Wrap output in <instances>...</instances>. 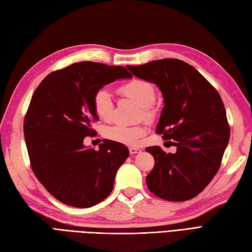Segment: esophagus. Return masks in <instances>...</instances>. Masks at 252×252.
Wrapping results in <instances>:
<instances>
[{
  "instance_id": "obj_1",
  "label": "esophagus",
  "mask_w": 252,
  "mask_h": 252,
  "mask_svg": "<svg viewBox=\"0 0 252 252\" xmlns=\"http://www.w3.org/2000/svg\"><path fill=\"white\" fill-rule=\"evenodd\" d=\"M141 152V149L139 148H135V147H129V153H130L131 155H134V154H138Z\"/></svg>"
}]
</instances>
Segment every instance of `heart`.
Instances as JSON below:
<instances>
[{
  "label": "heart",
  "instance_id": "heart-1",
  "mask_svg": "<svg viewBox=\"0 0 252 252\" xmlns=\"http://www.w3.org/2000/svg\"><path fill=\"white\" fill-rule=\"evenodd\" d=\"M119 93L122 96L130 98L139 104L147 119H152L155 114L153 103L156 97L154 86L143 79H131L121 85ZM93 108L100 120L109 122L113 118V99L110 91L106 88L95 92L93 96ZM105 137L111 141L123 143L127 145L137 144L139 139L145 134L143 126H132L126 124H115L107 127L104 131Z\"/></svg>",
  "mask_w": 252,
  "mask_h": 252
}]
</instances>
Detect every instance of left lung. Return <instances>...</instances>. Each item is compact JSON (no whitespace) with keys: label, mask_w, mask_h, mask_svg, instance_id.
<instances>
[{"label":"left lung","mask_w":252,"mask_h":252,"mask_svg":"<svg viewBox=\"0 0 252 252\" xmlns=\"http://www.w3.org/2000/svg\"><path fill=\"white\" fill-rule=\"evenodd\" d=\"M134 76L157 86L163 109L157 124L175 154L151 146L155 166L146 177L149 191L162 199L185 201L202 192L219 172L230 138L225 106L215 88L195 67L179 59L127 65Z\"/></svg>","instance_id":"left-lung-1"}]
</instances>
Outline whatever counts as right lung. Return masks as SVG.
<instances>
[{"label":"right lung","instance_id":"add662e5","mask_svg":"<svg viewBox=\"0 0 252 252\" xmlns=\"http://www.w3.org/2000/svg\"><path fill=\"white\" fill-rule=\"evenodd\" d=\"M124 66L81 61L49 74L33 92L24 120L32 172L56 199L90 208L111 193L119 167L129 156L122 143L106 140L86 147L98 121L95 92L117 79L131 78Z\"/></svg>","mask_w":252,"mask_h":252}]
</instances>
